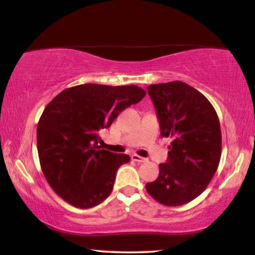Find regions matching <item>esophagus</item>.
<instances>
[{
  "mask_svg": "<svg viewBox=\"0 0 255 255\" xmlns=\"http://www.w3.org/2000/svg\"><path fill=\"white\" fill-rule=\"evenodd\" d=\"M131 160L134 161V162H138V163H143V162H147V158H143V157L139 156V155H136V154L131 155Z\"/></svg>",
  "mask_w": 255,
  "mask_h": 255,
  "instance_id": "34e87169",
  "label": "esophagus"
}]
</instances>
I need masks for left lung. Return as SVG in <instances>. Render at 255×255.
<instances>
[{
    "label": "left lung",
    "instance_id": "1",
    "mask_svg": "<svg viewBox=\"0 0 255 255\" xmlns=\"http://www.w3.org/2000/svg\"><path fill=\"white\" fill-rule=\"evenodd\" d=\"M161 135L171 139L156 180L146 184L155 200L182 206L200 195L215 175L222 152L220 121L207 98L183 82L147 87Z\"/></svg>",
    "mask_w": 255,
    "mask_h": 255
}]
</instances>
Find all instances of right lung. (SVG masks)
I'll return each instance as SVG.
<instances>
[{
  "label": "right lung",
  "mask_w": 255,
  "mask_h": 255,
  "mask_svg": "<svg viewBox=\"0 0 255 255\" xmlns=\"http://www.w3.org/2000/svg\"><path fill=\"white\" fill-rule=\"evenodd\" d=\"M145 95L134 85L84 84L48 103L36 128L39 160L48 184L63 200L92 208L109 197L117 169L130 156L102 149L99 132Z\"/></svg>",
  "instance_id": "1"
}]
</instances>
